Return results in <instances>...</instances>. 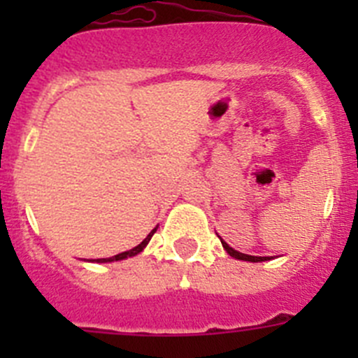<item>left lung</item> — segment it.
<instances>
[{
	"label": "left lung",
	"instance_id": "8db88e82",
	"mask_svg": "<svg viewBox=\"0 0 358 358\" xmlns=\"http://www.w3.org/2000/svg\"><path fill=\"white\" fill-rule=\"evenodd\" d=\"M220 242H222V238H220ZM222 248L226 249L227 255L233 256V258H236V260H245V262H265V260H268V256H249V255H243V252L235 251V249L229 248L226 242H222Z\"/></svg>",
	"mask_w": 358,
	"mask_h": 358
}]
</instances>
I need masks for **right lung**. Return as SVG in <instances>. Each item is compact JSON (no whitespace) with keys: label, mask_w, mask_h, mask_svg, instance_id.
I'll return each instance as SVG.
<instances>
[{"label":"right lung","mask_w":358,"mask_h":358,"mask_svg":"<svg viewBox=\"0 0 358 358\" xmlns=\"http://www.w3.org/2000/svg\"><path fill=\"white\" fill-rule=\"evenodd\" d=\"M156 229H157V227H154V229H152L150 233H148V236H147V238H145L143 242L140 243V245H136V248H132L131 251L120 252V255H116V256H110V258H100V260H94V262H98V264H106V262H116V260H123V258H127V256H136V255H140V252L143 251V249H145V245H147V243L150 242L152 235H154V233H156Z\"/></svg>","instance_id":"right-lung-1"}]
</instances>
